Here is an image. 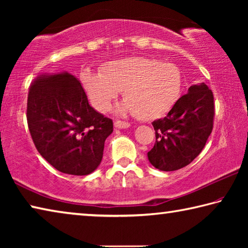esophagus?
Returning <instances> with one entry per match:
<instances>
[{
    "mask_svg": "<svg viewBox=\"0 0 248 248\" xmlns=\"http://www.w3.org/2000/svg\"><path fill=\"white\" fill-rule=\"evenodd\" d=\"M114 124L117 129H125L130 127L129 123H127V121H121V120H116Z\"/></svg>",
    "mask_w": 248,
    "mask_h": 248,
    "instance_id": "esophagus-1",
    "label": "esophagus"
}]
</instances>
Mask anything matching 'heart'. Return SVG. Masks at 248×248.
Wrapping results in <instances>:
<instances>
[{"mask_svg": "<svg viewBox=\"0 0 248 248\" xmlns=\"http://www.w3.org/2000/svg\"><path fill=\"white\" fill-rule=\"evenodd\" d=\"M79 79L96 110L107 111L123 91L125 100L120 111L133 112L142 121L166 116L183 91V77L177 66L145 57L108 61L100 73L84 71Z\"/></svg>", "mask_w": 248, "mask_h": 248, "instance_id": "obj_1", "label": "heart"}]
</instances>
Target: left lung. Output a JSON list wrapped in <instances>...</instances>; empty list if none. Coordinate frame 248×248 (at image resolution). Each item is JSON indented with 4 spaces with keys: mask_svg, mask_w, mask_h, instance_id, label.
Listing matches in <instances>:
<instances>
[{
    "mask_svg": "<svg viewBox=\"0 0 248 248\" xmlns=\"http://www.w3.org/2000/svg\"><path fill=\"white\" fill-rule=\"evenodd\" d=\"M213 99L204 83L192 85L165 118L153 121L156 141L148 157L155 169L177 170L198 156L212 132Z\"/></svg>",
    "mask_w": 248,
    "mask_h": 248,
    "instance_id": "1",
    "label": "left lung"
}]
</instances>
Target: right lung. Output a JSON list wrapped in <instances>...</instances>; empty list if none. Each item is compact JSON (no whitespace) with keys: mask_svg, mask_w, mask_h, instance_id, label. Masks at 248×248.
I'll list each match as a JSON object with an SVG mask.
<instances>
[{"mask_svg":"<svg viewBox=\"0 0 248 248\" xmlns=\"http://www.w3.org/2000/svg\"><path fill=\"white\" fill-rule=\"evenodd\" d=\"M27 124L36 149L64 174L89 175L100 164L112 120L91 107L68 72L40 74L29 86Z\"/></svg>","mask_w":248,"mask_h":248,"instance_id":"add662e5","label":"right lung"}]
</instances>
